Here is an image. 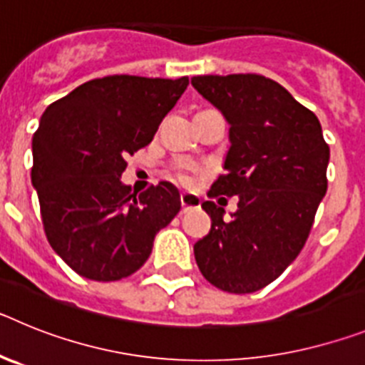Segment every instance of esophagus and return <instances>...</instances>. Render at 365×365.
<instances>
[{
	"instance_id": "esophagus-1",
	"label": "esophagus",
	"mask_w": 365,
	"mask_h": 365,
	"mask_svg": "<svg viewBox=\"0 0 365 365\" xmlns=\"http://www.w3.org/2000/svg\"><path fill=\"white\" fill-rule=\"evenodd\" d=\"M180 206H182V212L197 210L201 206V199L195 193H180Z\"/></svg>"
}]
</instances>
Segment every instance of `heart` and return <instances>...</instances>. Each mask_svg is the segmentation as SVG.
<instances>
[{
  "label": "heart",
  "instance_id": "heart-1",
  "mask_svg": "<svg viewBox=\"0 0 365 365\" xmlns=\"http://www.w3.org/2000/svg\"><path fill=\"white\" fill-rule=\"evenodd\" d=\"M195 173H199V166H195V164L182 163V164H177L175 168V179L179 180L180 185H185V186L193 185Z\"/></svg>",
  "mask_w": 365,
  "mask_h": 365
}]
</instances>
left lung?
<instances>
[{
    "label": "left lung",
    "mask_w": 365,
    "mask_h": 365,
    "mask_svg": "<svg viewBox=\"0 0 365 365\" xmlns=\"http://www.w3.org/2000/svg\"><path fill=\"white\" fill-rule=\"evenodd\" d=\"M192 86L230 124L227 172L208 197L240 199L230 219L214 201L202 202L212 228L193 245L195 261L221 291H259L307 241L327 192L329 146L314 113L261 74H206L193 76Z\"/></svg>",
    "instance_id": "1"
}]
</instances>
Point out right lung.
Segmentation results:
<instances>
[{"mask_svg": "<svg viewBox=\"0 0 365 365\" xmlns=\"http://www.w3.org/2000/svg\"><path fill=\"white\" fill-rule=\"evenodd\" d=\"M188 78L113 74L56 100L32 137V186L54 252L76 274L117 282L137 272L157 232L180 210L179 190L135 193L120 180L125 157L148 146Z\"/></svg>", "mask_w": 365, "mask_h": 365, "instance_id": "right-lung-1", "label": "right lung"}]
</instances>
